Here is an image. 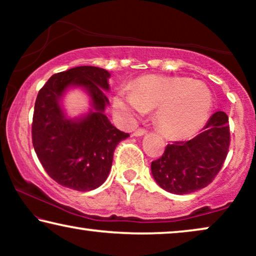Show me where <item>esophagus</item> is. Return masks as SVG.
<instances>
[{
	"label": "esophagus",
	"mask_w": 256,
	"mask_h": 256,
	"mask_svg": "<svg viewBox=\"0 0 256 256\" xmlns=\"http://www.w3.org/2000/svg\"><path fill=\"white\" fill-rule=\"evenodd\" d=\"M146 129H142V128H140V129H138V130H135L134 132V136H136V138H140V136H143V135H146Z\"/></svg>",
	"instance_id": "obj_1"
}]
</instances>
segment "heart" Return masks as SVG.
<instances>
[{
	"label": "heart",
	"instance_id": "1",
	"mask_svg": "<svg viewBox=\"0 0 256 256\" xmlns=\"http://www.w3.org/2000/svg\"><path fill=\"white\" fill-rule=\"evenodd\" d=\"M113 106L128 121L156 108L160 130L169 138H184L208 121L212 96L205 84L190 78L148 76L136 80L132 90H118Z\"/></svg>",
	"mask_w": 256,
	"mask_h": 256
}]
</instances>
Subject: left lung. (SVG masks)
<instances>
[{
    "instance_id": "obj_1",
    "label": "left lung",
    "mask_w": 256,
    "mask_h": 256,
    "mask_svg": "<svg viewBox=\"0 0 256 256\" xmlns=\"http://www.w3.org/2000/svg\"><path fill=\"white\" fill-rule=\"evenodd\" d=\"M228 146V116L225 112H216L196 138L166 146L162 157L152 162L154 180L170 194L200 190L218 174Z\"/></svg>"
}]
</instances>
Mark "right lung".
Segmentation results:
<instances>
[{
	"label": "right lung",
	"instance_id": "add662e5",
	"mask_svg": "<svg viewBox=\"0 0 256 256\" xmlns=\"http://www.w3.org/2000/svg\"><path fill=\"white\" fill-rule=\"evenodd\" d=\"M110 73L96 66H78L54 74L38 92L32 118V144L52 180L76 191L99 188L110 174L114 150L129 134L104 114ZM82 88L90 98L86 114L71 119L61 100L68 88Z\"/></svg>",
	"mask_w": 256,
	"mask_h": 256
}]
</instances>
